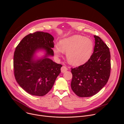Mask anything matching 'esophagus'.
Returning <instances> with one entry per match:
<instances>
[{"label":"esophagus","instance_id":"esophagus-1","mask_svg":"<svg viewBox=\"0 0 124 124\" xmlns=\"http://www.w3.org/2000/svg\"><path fill=\"white\" fill-rule=\"evenodd\" d=\"M68 70V68L66 67V66H63L62 67V68H61V70L62 73H65V72H66Z\"/></svg>","mask_w":124,"mask_h":124}]
</instances>
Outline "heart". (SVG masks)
Here are the masks:
<instances>
[{"label":"heart","instance_id":"obj_1","mask_svg":"<svg viewBox=\"0 0 124 124\" xmlns=\"http://www.w3.org/2000/svg\"><path fill=\"white\" fill-rule=\"evenodd\" d=\"M94 46L92 40L79 35H73L60 41L55 45L54 51L57 56L66 52L70 64L79 66L86 62L91 57Z\"/></svg>","mask_w":124,"mask_h":124}]
</instances>
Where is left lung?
Segmentation results:
<instances>
[{
  "label": "left lung",
  "instance_id": "obj_1",
  "mask_svg": "<svg viewBox=\"0 0 124 124\" xmlns=\"http://www.w3.org/2000/svg\"><path fill=\"white\" fill-rule=\"evenodd\" d=\"M95 45L90 59L78 67L71 68V88L79 97H89L98 93L107 83L110 75V54L108 47L94 35Z\"/></svg>",
  "mask_w": 124,
  "mask_h": 124
}]
</instances>
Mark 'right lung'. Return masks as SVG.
Segmentation results:
<instances>
[{
    "label": "right lung",
    "mask_w": 124,
    "mask_h": 124,
    "mask_svg": "<svg viewBox=\"0 0 124 124\" xmlns=\"http://www.w3.org/2000/svg\"><path fill=\"white\" fill-rule=\"evenodd\" d=\"M54 38L50 34L37 31L24 37L16 48L14 55V72L19 85L28 94L37 96L46 95L52 88L62 65L47 57L54 56ZM39 49L46 54L35 61L34 54Z\"/></svg>",
    "instance_id": "add662e5"
}]
</instances>
